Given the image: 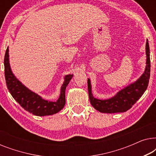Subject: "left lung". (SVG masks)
<instances>
[{"mask_svg":"<svg viewBox=\"0 0 156 156\" xmlns=\"http://www.w3.org/2000/svg\"><path fill=\"white\" fill-rule=\"evenodd\" d=\"M146 65L141 76L129 86L126 87L116 93L114 97L107 99H99L94 97L91 92V81L88 79V91L90 103L94 108L99 112L106 114L125 112L130 109L134 104L142 97L148 87L151 72L150 49L148 40L146 44Z\"/></svg>","mask_w":156,"mask_h":156,"instance_id":"8db88e82","label":"left lung"}]
</instances>
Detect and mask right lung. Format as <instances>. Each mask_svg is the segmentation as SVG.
<instances>
[{
    "label": "right lung",
    "mask_w": 156,
    "mask_h": 156,
    "mask_svg": "<svg viewBox=\"0 0 156 156\" xmlns=\"http://www.w3.org/2000/svg\"><path fill=\"white\" fill-rule=\"evenodd\" d=\"M4 68L6 84L10 94L27 112L38 116H49L57 114L65 106V89L73 77V74H67L65 76L58 99L56 101H50L42 99L37 94L30 90L14 75L10 66L8 47L4 58Z\"/></svg>",
    "instance_id": "obj_1"
}]
</instances>
